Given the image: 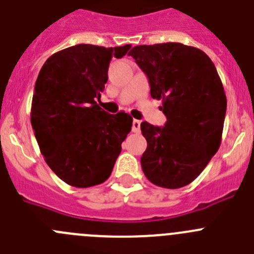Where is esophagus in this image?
Here are the masks:
<instances>
[{"instance_id": "obj_1", "label": "esophagus", "mask_w": 254, "mask_h": 254, "mask_svg": "<svg viewBox=\"0 0 254 254\" xmlns=\"http://www.w3.org/2000/svg\"><path fill=\"white\" fill-rule=\"evenodd\" d=\"M132 131H133L134 133L141 131V121L133 120V122H132Z\"/></svg>"}]
</instances>
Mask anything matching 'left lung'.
I'll list each match as a JSON object with an SVG mask.
<instances>
[{
  "mask_svg": "<svg viewBox=\"0 0 254 254\" xmlns=\"http://www.w3.org/2000/svg\"><path fill=\"white\" fill-rule=\"evenodd\" d=\"M128 55L147 74L152 98L162 101L167 117L163 128L141 123L144 176L158 187H185L221 146L227 98L218 72L203 51L182 43L136 46Z\"/></svg>",
  "mask_w": 254,
  "mask_h": 254,
  "instance_id": "left-lung-1",
  "label": "left lung"
}]
</instances>
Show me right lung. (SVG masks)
I'll return each mask as SVG.
<instances>
[{
	"instance_id": "add662e5",
	"label": "right lung",
	"mask_w": 254,
	"mask_h": 254,
	"mask_svg": "<svg viewBox=\"0 0 254 254\" xmlns=\"http://www.w3.org/2000/svg\"><path fill=\"white\" fill-rule=\"evenodd\" d=\"M129 48L81 43L53 53L38 73L31 125L46 163L67 185L105 182L131 132L128 113L110 115L96 102L112 57L121 59Z\"/></svg>"
}]
</instances>
